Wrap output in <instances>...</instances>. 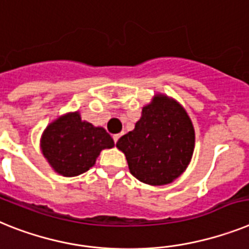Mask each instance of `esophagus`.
<instances>
[{
  "instance_id": "esophagus-1",
  "label": "esophagus",
  "mask_w": 249,
  "mask_h": 249,
  "mask_svg": "<svg viewBox=\"0 0 249 249\" xmlns=\"http://www.w3.org/2000/svg\"><path fill=\"white\" fill-rule=\"evenodd\" d=\"M121 135H123V134H121V133H120V134H115L114 137H112V138H114V142H115V143H118V141H119V139H120Z\"/></svg>"
}]
</instances>
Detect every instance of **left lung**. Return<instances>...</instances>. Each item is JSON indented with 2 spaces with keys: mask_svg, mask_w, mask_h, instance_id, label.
<instances>
[{
  "mask_svg": "<svg viewBox=\"0 0 249 249\" xmlns=\"http://www.w3.org/2000/svg\"><path fill=\"white\" fill-rule=\"evenodd\" d=\"M116 147L125 154L135 178L147 185H167L189 166L195 148V130L176 100L156 95L143 107L134 130L123 135Z\"/></svg>",
  "mask_w": 249,
  "mask_h": 249,
  "instance_id": "8db88e82",
  "label": "left lung"
}]
</instances>
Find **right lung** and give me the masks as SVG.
Returning <instances> with one entry per match:
<instances>
[{
    "mask_svg": "<svg viewBox=\"0 0 249 249\" xmlns=\"http://www.w3.org/2000/svg\"><path fill=\"white\" fill-rule=\"evenodd\" d=\"M114 145L105 129L83 121L78 111L68 112L50 123L40 141L44 157L52 168L64 177L89 171L100 152Z\"/></svg>",
    "mask_w": 249,
    "mask_h": 249,
    "instance_id": "1",
    "label": "right lung"
}]
</instances>
